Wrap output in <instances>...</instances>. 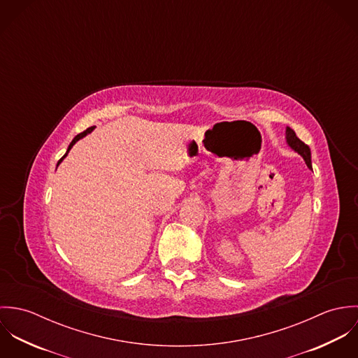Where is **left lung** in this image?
Here are the masks:
<instances>
[{"label":"left lung","mask_w":358,"mask_h":358,"mask_svg":"<svg viewBox=\"0 0 358 358\" xmlns=\"http://www.w3.org/2000/svg\"><path fill=\"white\" fill-rule=\"evenodd\" d=\"M285 139H287V145L298 154H301L306 162L308 169L313 171V166H311V153H310V148L305 145L298 136L294 132V129H291L289 127H287V131H285Z\"/></svg>","instance_id":"obj_1"}]
</instances>
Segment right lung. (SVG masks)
I'll return each mask as SVG.
<instances>
[{
  "mask_svg": "<svg viewBox=\"0 0 358 358\" xmlns=\"http://www.w3.org/2000/svg\"><path fill=\"white\" fill-rule=\"evenodd\" d=\"M94 128H95V127H91V128H88V129H87V131H84V132H81V134H78V135H77V136H76V138H74V139H73V141H71V143H70V145H69V148H67V152H66V154H64V155H63V157H62V158H60V159H59V161H57V165H59V164H60V162H62V161H63V158H66V155H67V154H69V152H70V150H71V148H73V146H74V145H76V143H77V142H78V141H80V139H83V138H84V136H87V135H88V134H91V132H92V131H94Z\"/></svg>",
  "mask_w": 358,
  "mask_h": 358,
  "instance_id": "right-lung-1",
  "label": "right lung"
}]
</instances>
